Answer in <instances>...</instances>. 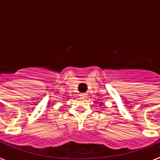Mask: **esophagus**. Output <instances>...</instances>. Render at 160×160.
<instances>
[{"mask_svg":"<svg viewBox=\"0 0 160 160\" xmlns=\"http://www.w3.org/2000/svg\"><path fill=\"white\" fill-rule=\"evenodd\" d=\"M80 96H81L82 98H87V94H85V93H82V94H80Z\"/></svg>","mask_w":160,"mask_h":160,"instance_id":"1","label":"esophagus"}]
</instances>
